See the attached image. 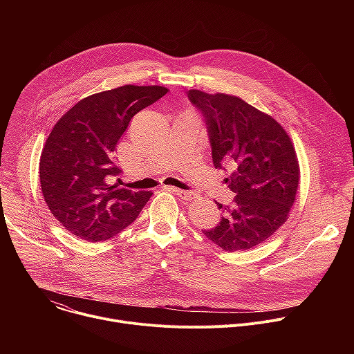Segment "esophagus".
<instances>
[{"instance_id": "1", "label": "esophagus", "mask_w": 354, "mask_h": 354, "mask_svg": "<svg viewBox=\"0 0 354 354\" xmlns=\"http://www.w3.org/2000/svg\"><path fill=\"white\" fill-rule=\"evenodd\" d=\"M165 189H168V190H171V192H174L175 194H178L180 198H183V200H194V198H197V193L196 192H190V190H182V189H178V187H174V186H168V187H165Z\"/></svg>"}]
</instances>
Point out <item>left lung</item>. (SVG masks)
<instances>
[{
  "label": "left lung",
  "mask_w": 354,
  "mask_h": 354,
  "mask_svg": "<svg viewBox=\"0 0 354 354\" xmlns=\"http://www.w3.org/2000/svg\"><path fill=\"white\" fill-rule=\"evenodd\" d=\"M187 97L207 127L213 164L230 171L235 198L217 227L203 234L228 252L246 250L272 236L288 218L299 167L286 130L238 96L190 89Z\"/></svg>",
  "instance_id": "obj_1"
}]
</instances>
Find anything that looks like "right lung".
Listing matches in <instances>:
<instances>
[{"mask_svg":"<svg viewBox=\"0 0 354 354\" xmlns=\"http://www.w3.org/2000/svg\"><path fill=\"white\" fill-rule=\"evenodd\" d=\"M167 92L158 85H123L93 93L55 124L40 156V186L47 207L71 234L91 242L109 239L153 196L113 183L122 172L113 153L133 116Z\"/></svg>","mask_w":354,"mask_h":354,"instance_id":"add662e5","label":"right lung"}]
</instances>
